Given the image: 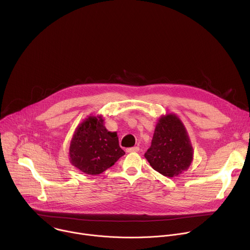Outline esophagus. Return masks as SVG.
<instances>
[{
  "label": "esophagus",
  "mask_w": 250,
  "mask_h": 250,
  "mask_svg": "<svg viewBox=\"0 0 250 250\" xmlns=\"http://www.w3.org/2000/svg\"><path fill=\"white\" fill-rule=\"evenodd\" d=\"M139 151V147L138 146H133V147H129L126 149V152H137Z\"/></svg>",
  "instance_id": "esophagus-1"
}]
</instances>
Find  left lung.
I'll use <instances>...</instances> for the list:
<instances>
[{
    "mask_svg": "<svg viewBox=\"0 0 250 250\" xmlns=\"http://www.w3.org/2000/svg\"><path fill=\"white\" fill-rule=\"evenodd\" d=\"M145 157L155 171L166 177H176L189 168L193 147L183 123L176 115L167 114L158 120Z\"/></svg>",
    "mask_w": 250,
    "mask_h": 250,
    "instance_id": "obj_1",
    "label": "left lung"
}]
</instances>
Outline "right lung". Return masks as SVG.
<instances>
[{"instance_id": "right-lung-1", "label": "right lung", "mask_w": 250, "mask_h": 250, "mask_svg": "<svg viewBox=\"0 0 250 250\" xmlns=\"http://www.w3.org/2000/svg\"><path fill=\"white\" fill-rule=\"evenodd\" d=\"M125 154L117 132L104 127L102 116L84 120L77 126L69 148L70 162L89 175L103 173Z\"/></svg>"}]
</instances>
